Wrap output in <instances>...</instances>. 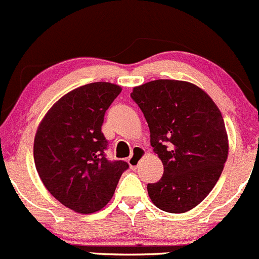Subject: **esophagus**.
<instances>
[{"mask_svg": "<svg viewBox=\"0 0 259 259\" xmlns=\"http://www.w3.org/2000/svg\"><path fill=\"white\" fill-rule=\"evenodd\" d=\"M145 155H146V151H145V148H142V147H135L133 148V152H132V155L128 157V165L131 166V168H136L138 166V163H140V161L142 160L143 157H145Z\"/></svg>", "mask_w": 259, "mask_h": 259, "instance_id": "obj_1", "label": "esophagus"}]
</instances>
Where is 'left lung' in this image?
Returning <instances> with one entry per match:
<instances>
[{"instance_id":"left-lung-1","label":"left lung","mask_w":259,"mask_h":259,"mask_svg":"<svg viewBox=\"0 0 259 259\" xmlns=\"http://www.w3.org/2000/svg\"><path fill=\"white\" fill-rule=\"evenodd\" d=\"M131 97L147 121L151 146L163 165L161 180L147 185L151 201L167 213L191 210L213 190L228 158L219 108L198 85L174 79L135 87Z\"/></svg>"}]
</instances>
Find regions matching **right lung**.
<instances>
[{"instance_id": "add662e5", "label": "right lung", "mask_w": 259, "mask_h": 259, "mask_svg": "<svg viewBox=\"0 0 259 259\" xmlns=\"http://www.w3.org/2000/svg\"><path fill=\"white\" fill-rule=\"evenodd\" d=\"M122 88L107 81L85 84L46 112L34 140V161L49 193L80 214L101 210L113 196L124 161H108L102 133L104 113Z\"/></svg>"}]
</instances>
